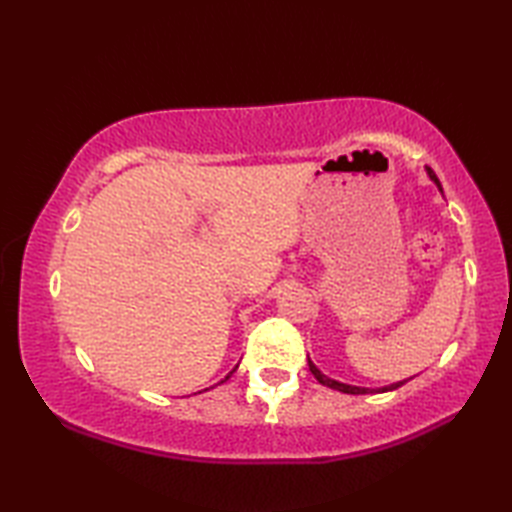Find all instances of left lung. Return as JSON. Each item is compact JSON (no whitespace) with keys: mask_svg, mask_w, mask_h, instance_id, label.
I'll return each mask as SVG.
<instances>
[{"mask_svg":"<svg viewBox=\"0 0 512 512\" xmlns=\"http://www.w3.org/2000/svg\"><path fill=\"white\" fill-rule=\"evenodd\" d=\"M429 176H431V180H436V184L440 187V191H442V184H440V180H438V176L436 173H433L431 169H429ZM308 365H310V372L314 374V378L319 380L321 385H325V387H332V389H339V391H343V394H369V391L372 389H365V387H352V385H343V383H336V380H332V378H328V376H323L317 367L312 365V361L308 358ZM402 383H396V385H389V387H385L383 391H389V389H396V387H400Z\"/></svg>","mask_w":512,"mask_h":512,"instance_id":"1","label":"left lung"}]
</instances>
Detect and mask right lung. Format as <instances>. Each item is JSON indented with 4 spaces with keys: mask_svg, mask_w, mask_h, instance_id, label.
Wrapping results in <instances>:
<instances>
[{
    "mask_svg": "<svg viewBox=\"0 0 512 512\" xmlns=\"http://www.w3.org/2000/svg\"><path fill=\"white\" fill-rule=\"evenodd\" d=\"M233 372H235V369H233ZM233 372H231V374H233ZM231 374H228V376H226V378H231ZM226 378H224V380H226Z\"/></svg>",
    "mask_w": 512,
    "mask_h": 512,
    "instance_id": "add662e5",
    "label": "right lung"
}]
</instances>
